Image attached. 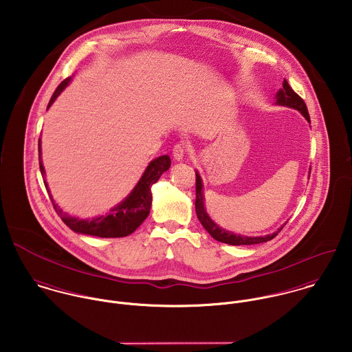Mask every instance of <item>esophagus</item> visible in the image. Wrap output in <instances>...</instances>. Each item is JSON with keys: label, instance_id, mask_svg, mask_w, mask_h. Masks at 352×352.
<instances>
[{"label": "esophagus", "instance_id": "obj_1", "mask_svg": "<svg viewBox=\"0 0 352 352\" xmlns=\"http://www.w3.org/2000/svg\"><path fill=\"white\" fill-rule=\"evenodd\" d=\"M172 154H173V158L176 161H182L184 158V155L187 154V147L184 143H177L173 150H172Z\"/></svg>", "mask_w": 352, "mask_h": 352}]
</instances>
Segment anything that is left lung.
I'll use <instances>...</instances> for the list:
<instances>
[{
  "label": "left lung",
  "mask_w": 352,
  "mask_h": 352,
  "mask_svg": "<svg viewBox=\"0 0 352 352\" xmlns=\"http://www.w3.org/2000/svg\"><path fill=\"white\" fill-rule=\"evenodd\" d=\"M277 104L298 109L306 118V120L310 121V115H309V111H307V107H306L305 101L292 90V87L288 85L287 80H284L283 89L277 93ZM195 176H197V182H195V190H197L195 212H197L198 220L201 221L204 228L212 234L213 239H216L217 241H221V243L232 244V245H244V244H258V243L272 240L280 232L278 231V232H274V234L259 236V237H248V236H241V234H232V232H228L226 230H221L217 224H214L212 221V219L208 216V213L205 210L204 194H202V180H201V176L198 173H195Z\"/></svg>",
  "instance_id": "left-lung-1"
}]
</instances>
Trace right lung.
<instances>
[{
	"label": "right lung",
	"instance_id": "add662e5",
	"mask_svg": "<svg viewBox=\"0 0 352 352\" xmlns=\"http://www.w3.org/2000/svg\"><path fill=\"white\" fill-rule=\"evenodd\" d=\"M69 80L71 78H67L58 85V87L56 89V91L53 93L49 101L47 108L54 102L57 96L65 89ZM38 148H39V169H41V173L43 175L45 170L41 161V142L38 143ZM169 166H170L169 155H161L153 160L148 164L142 179L133 188V191L129 194V197L125 201H122L115 209H112L109 214L101 216L93 220H79L75 217H69L54 204L52 197L50 199L57 214L72 231L78 234H93L100 237H122V236L132 234L148 216L150 208H151V186L161 177V175L165 170L169 169ZM43 183L46 190L49 191L45 180Z\"/></svg>",
	"mask_w": 352,
	"mask_h": 352
}]
</instances>
